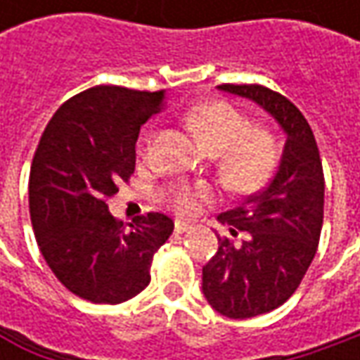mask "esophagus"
Instances as JSON below:
<instances>
[{
  "label": "esophagus",
  "mask_w": 360,
  "mask_h": 360,
  "mask_svg": "<svg viewBox=\"0 0 360 360\" xmlns=\"http://www.w3.org/2000/svg\"><path fill=\"white\" fill-rule=\"evenodd\" d=\"M190 229H192V226H190L188 222H184V220H176V222H174V230H176L178 234H184V232H188Z\"/></svg>",
  "instance_id": "esophagus-1"
}]
</instances>
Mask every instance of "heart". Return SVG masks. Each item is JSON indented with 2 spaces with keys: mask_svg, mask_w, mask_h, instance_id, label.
Returning a JSON list of instances; mask_svg holds the SVG:
<instances>
[{
  "mask_svg": "<svg viewBox=\"0 0 360 360\" xmlns=\"http://www.w3.org/2000/svg\"><path fill=\"white\" fill-rule=\"evenodd\" d=\"M188 124L208 152L216 154V170L224 186L248 194L260 190L281 162L278 136L248 120L229 102H206L188 112ZM170 198L178 212L192 214L202 202L212 200L206 184H176Z\"/></svg>",
  "mask_w": 360,
  "mask_h": 360,
  "instance_id": "1",
  "label": "heart"
}]
</instances>
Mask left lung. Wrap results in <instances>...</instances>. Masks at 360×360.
<instances>
[{
	"label": "left lung",
	"mask_w": 360,
	"mask_h": 360,
	"mask_svg": "<svg viewBox=\"0 0 360 360\" xmlns=\"http://www.w3.org/2000/svg\"><path fill=\"white\" fill-rule=\"evenodd\" d=\"M218 90L258 104L286 134L269 186L218 214L242 240L218 236V252L202 269L208 304L229 319H250L284 304L311 266L323 229L325 176L314 134L290 100L258 84Z\"/></svg>",
	"instance_id": "obj_1"
}]
</instances>
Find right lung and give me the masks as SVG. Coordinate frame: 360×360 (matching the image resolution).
<instances>
[{
  "label": "right lung",
  "instance_id": "right-lung-1",
  "mask_svg": "<svg viewBox=\"0 0 360 360\" xmlns=\"http://www.w3.org/2000/svg\"><path fill=\"white\" fill-rule=\"evenodd\" d=\"M166 91L96 86L58 108L41 134L30 172L35 240L58 281L96 304H120L150 284V266L170 238L160 212L118 222L108 198L136 168L142 124Z\"/></svg>",
  "mask_w": 360,
  "mask_h": 360
}]
</instances>
